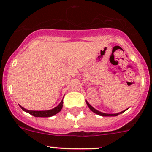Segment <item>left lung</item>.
Segmentation results:
<instances>
[{
    "label": "left lung",
    "instance_id": "obj_1",
    "mask_svg": "<svg viewBox=\"0 0 152 152\" xmlns=\"http://www.w3.org/2000/svg\"><path fill=\"white\" fill-rule=\"evenodd\" d=\"M86 103H87V106H88V107L90 109V110H91V111H93V113H95L96 114L99 115H101V116H117V115H118L119 114H121V113H124V112L126 110H124V111L121 112V113H115V114H107V113H102V112L98 111L97 110H96L95 108H93V107H92V106L90 105V104H89L88 102H87V101H86Z\"/></svg>",
    "mask_w": 152,
    "mask_h": 152
}]
</instances>
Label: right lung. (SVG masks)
I'll use <instances>...</instances> for the list:
<instances>
[{
  "label": "right lung",
  "instance_id": "1",
  "mask_svg": "<svg viewBox=\"0 0 152 152\" xmlns=\"http://www.w3.org/2000/svg\"><path fill=\"white\" fill-rule=\"evenodd\" d=\"M62 104H63V101L59 103V104L55 108L52 109V110H45V111H34V110H26V109L23 108V107L20 106L21 107L23 111L26 112V113H29L31 115L34 116V117H42V118H47V117H51V116L54 115H56V113H58L59 112L61 111L62 108Z\"/></svg>",
  "mask_w": 152,
  "mask_h": 152
}]
</instances>
